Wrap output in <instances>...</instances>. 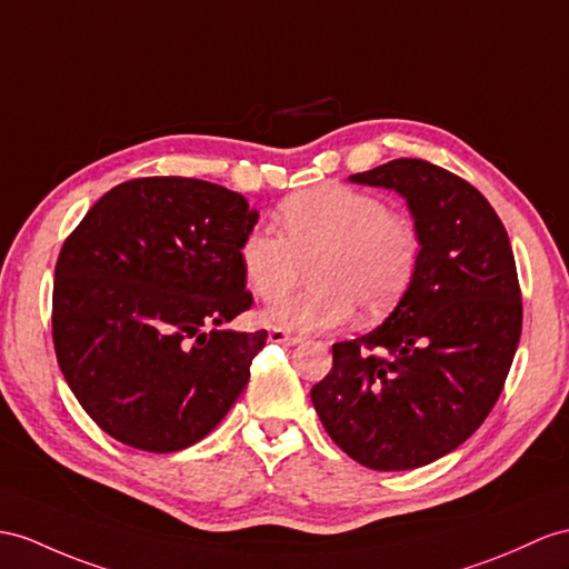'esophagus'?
Here are the masks:
<instances>
[{
  "label": "esophagus",
  "instance_id": "esophagus-1",
  "mask_svg": "<svg viewBox=\"0 0 569 569\" xmlns=\"http://www.w3.org/2000/svg\"><path fill=\"white\" fill-rule=\"evenodd\" d=\"M268 340L274 342V345H297V342H299L297 336H292V332H287V330H282V328H272V330L268 332Z\"/></svg>",
  "mask_w": 569,
  "mask_h": 569
}]
</instances>
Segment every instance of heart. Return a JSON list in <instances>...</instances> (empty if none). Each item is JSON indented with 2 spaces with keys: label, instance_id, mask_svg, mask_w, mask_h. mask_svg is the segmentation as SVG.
Returning <instances> with one entry per match:
<instances>
[{
  "label": "heart",
  "instance_id": "heart-1",
  "mask_svg": "<svg viewBox=\"0 0 569 569\" xmlns=\"http://www.w3.org/2000/svg\"><path fill=\"white\" fill-rule=\"evenodd\" d=\"M282 233L253 227L239 260L258 299L283 295L311 261V288L266 309V321L295 332H318L352 321L357 307L381 316L408 292L420 260L412 219L373 192L340 183L316 186L287 198L277 210Z\"/></svg>",
  "mask_w": 569,
  "mask_h": 569
}]
</instances>
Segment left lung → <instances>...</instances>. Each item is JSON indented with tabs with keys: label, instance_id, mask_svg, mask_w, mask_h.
I'll return each instance as SVG.
<instances>
[{
	"label": "left lung",
	"instance_id": "left-lung-1",
	"mask_svg": "<svg viewBox=\"0 0 569 569\" xmlns=\"http://www.w3.org/2000/svg\"><path fill=\"white\" fill-rule=\"evenodd\" d=\"M350 180L406 198L420 260L379 328L332 345L311 400L357 463L420 468L461 447L502 393L521 336L517 262L490 202L441 166L393 159Z\"/></svg>",
	"mask_w": 569,
	"mask_h": 569
}]
</instances>
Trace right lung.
I'll use <instances>...</instances> for the list:
<instances>
[{"label":"right lung","mask_w":569,"mask_h":569,"mask_svg":"<svg viewBox=\"0 0 569 569\" xmlns=\"http://www.w3.org/2000/svg\"><path fill=\"white\" fill-rule=\"evenodd\" d=\"M256 221L239 192L151 176L108 190L69 233L54 266V355L106 435L171 453L237 403L268 332L219 326L253 303L239 248Z\"/></svg>","instance_id":"1"}]
</instances>
